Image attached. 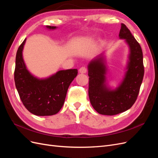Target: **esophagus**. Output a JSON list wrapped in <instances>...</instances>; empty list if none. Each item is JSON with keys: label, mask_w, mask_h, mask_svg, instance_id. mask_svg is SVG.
Returning a JSON list of instances; mask_svg holds the SVG:
<instances>
[{"label": "esophagus", "mask_w": 158, "mask_h": 158, "mask_svg": "<svg viewBox=\"0 0 158 158\" xmlns=\"http://www.w3.org/2000/svg\"><path fill=\"white\" fill-rule=\"evenodd\" d=\"M86 72H87V69L85 67H81L79 69V73L81 74H85V73H86Z\"/></svg>", "instance_id": "obj_1"}]
</instances>
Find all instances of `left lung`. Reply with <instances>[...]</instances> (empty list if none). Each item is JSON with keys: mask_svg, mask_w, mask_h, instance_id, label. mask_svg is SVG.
<instances>
[{"mask_svg": "<svg viewBox=\"0 0 158 158\" xmlns=\"http://www.w3.org/2000/svg\"><path fill=\"white\" fill-rule=\"evenodd\" d=\"M118 37L125 40L128 55L125 74L116 88L111 87L107 82L108 67L105 52L95 56L88 64L90 103L98 113L105 115L125 112L133 106L144 73L141 47L124 23H121Z\"/></svg>", "mask_w": 158, "mask_h": 158, "instance_id": "left-lung-1", "label": "left lung"}]
</instances>
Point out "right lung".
Wrapping results in <instances>:
<instances>
[{"instance_id": "right-lung-1", "label": "right lung", "mask_w": 158, "mask_h": 158, "mask_svg": "<svg viewBox=\"0 0 158 158\" xmlns=\"http://www.w3.org/2000/svg\"><path fill=\"white\" fill-rule=\"evenodd\" d=\"M56 30V26H45ZM26 39L19 47L16 56L14 81L20 98L25 107L37 116H50L58 113L63 107L70 84L78 74L77 69L63 70L40 78L27 69L23 58Z\"/></svg>"}]
</instances>
